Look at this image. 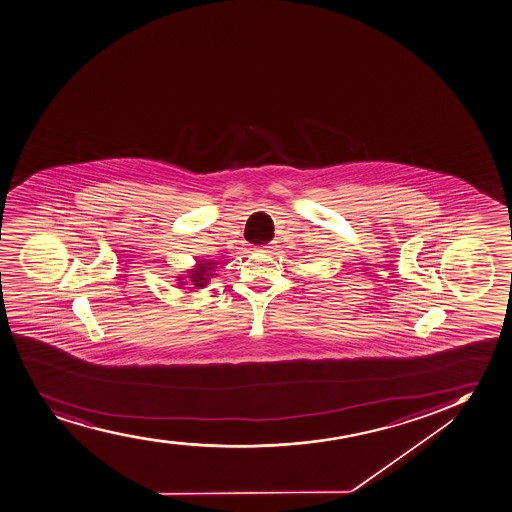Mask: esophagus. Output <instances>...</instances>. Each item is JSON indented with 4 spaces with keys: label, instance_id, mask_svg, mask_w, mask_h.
Returning a JSON list of instances; mask_svg holds the SVG:
<instances>
[{
    "label": "esophagus",
    "instance_id": "esophagus-1",
    "mask_svg": "<svg viewBox=\"0 0 512 512\" xmlns=\"http://www.w3.org/2000/svg\"><path fill=\"white\" fill-rule=\"evenodd\" d=\"M269 248H272V245H264V247H259V252H264V250H269Z\"/></svg>",
    "mask_w": 512,
    "mask_h": 512
}]
</instances>
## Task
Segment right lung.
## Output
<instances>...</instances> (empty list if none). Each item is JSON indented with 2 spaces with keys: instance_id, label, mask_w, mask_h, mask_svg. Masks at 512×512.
<instances>
[{
  "instance_id": "add662e5",
  "label": "right lung",
  "mask_w": 512,
  "mask_h": 512,
  "mask_svg": "<svg viewBox=\"0 0 512 512\" xmlns=\"http://www.w3.org/2000/svg\"><path fill=\"white\" fill-rule=\"evenodd\" d=\"M214 262H199L196 269H190L189 279L196 288H204L209 277H214ZM182 279V277H180ZM182 284V282H180Z\"/></svg>"
}]
</instances>
